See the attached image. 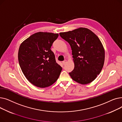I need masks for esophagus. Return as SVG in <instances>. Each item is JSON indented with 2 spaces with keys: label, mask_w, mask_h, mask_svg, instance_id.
I'll return each instance as SVG.
<instances>
[{
  "label": "esophagus",
  "mask_w": 122,
  "mask_h": 122,
  "mask_svg": "<svg viewBox=\"0 0 122 122\" xmlns=\"http://www.w3.org/2000/svg\"><path fill=\"white\" fill-rule=\"evenodd\" d=\"M66 62H67V60H65L64 61H63L62 62L63 64V65H65V64L66 63Z\"/></svg>",
  "instance_id": "34e87169"
}]
</instances>
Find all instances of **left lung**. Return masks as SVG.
Here are the masks:
<instances>
[{
    "label": "left lung",
    "mask_w": 122,
    "mask_h": 122,
    "mask_svg": "<svg viewBox=\"0 0 122 122\" xmlns=\"http://www.w3.org/2000/svg\"><path fill=\"white\" fill-rule=\"evenodd\" d=\"M59 35L72 49L75 67L69 73L71 78L82 85L92 82L101 72L104 63L105 51L99 38L85 28Z\"/></svg>",
    "instance_id": "8db88e82"
}]
</instances>
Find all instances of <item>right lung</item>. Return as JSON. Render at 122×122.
<instances>
[{"mask_svg": "<svg viewBox=\"0 0 122 122\" xmlns=\"http://www.w3.org/2000/svg\"><path fill=\"white\" fill-rule=\"evenodd\" d=\"M58 36V34L38 32L25 40L19 47L18 60L22 72L37 87L52 85L61 72L62 68L50 49Z\"/></svg>", "mask_w": 122, "mask_h": 122, "instance_id": "obj_1", "label": "right lung"}]
</instances>
